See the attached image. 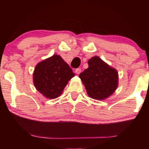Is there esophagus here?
Returning a JSON list of instances; mask_svg holds the SVG:
<instances>
[{
  "mask_svg": "<svg viewBox=\"0 0 149 149\" xmlns=\"http://www.w3.org/2000/svg\"><path fill=\"white\" fill-rule=\"evenodd\" d=\"M81 72V68H77L76 70H75V73H76L77 74H79Z\"/></svg>",
  "mask_w": 149,
  "mask_h": 149,
  "instance_id": "34e87169",
  "label": "esophagus"
}]
</instances>
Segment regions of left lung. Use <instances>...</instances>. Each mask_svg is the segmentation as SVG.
Returning <instances> with one entry per match:
<instances>
[{
  "instance_id": "8db88e82",
  "label": "left lung",
  "mask_w": 149,
  "mask_h": 149,
  "mask_svg": "<svg viewBox=\"0 0 149 149\" xmlns=\"http://www.w3.org/2000/svg\"><path fill=\"white\" fill-rule=\"evenodd\" d=\"M88 68L79 74L87 93L95 100L107 99L117 89L119 85L117 70L110 66L98 56L88 60Z\"/></svg>"
}]
</instances>
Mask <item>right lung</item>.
Returning <instances> with one entry per match:
<instances>
[{"label": "right lung", "mask_w": 149, "mask_h": 149, "mask_svg": "<svg viewBox=\"0 0 149 149\" xmlns=\"http://www.w3.org/2000/svg\"><path fill=\"white\" fill-rule=\"evenodd\" d=\"M74 76L72 69L59 55L38 62L33 72V83L36 90L47 98L60 96L68 81Z\"/></svg>", "instance_id": "add662e5"}]
</instances>
